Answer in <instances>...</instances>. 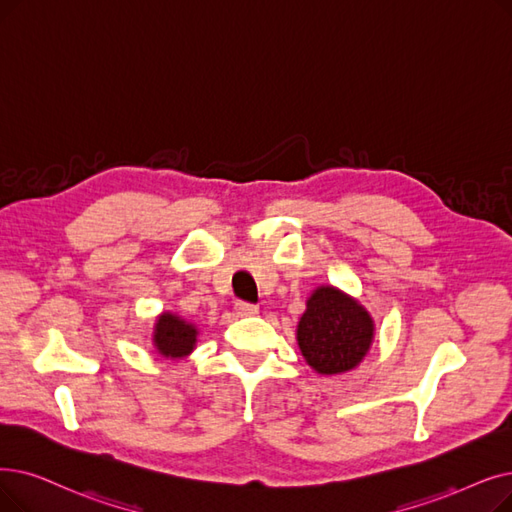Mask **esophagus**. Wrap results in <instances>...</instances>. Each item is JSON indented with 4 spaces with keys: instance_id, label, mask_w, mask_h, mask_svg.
Listing matches in <instances>:
<instances>
[{
    "instance_id": "esophagus-1",
    "label": "esophagus",
    "mask_w": 512,
    "mask_h": 512,
    "mask_svg": "<svg viewBox=\"0 0 512 512\" xmlns=\"http://www.w3.org/2000/svg\"><path fill=\"white\" fill-rule=\"evenodd\" d=\"M234 311H236V316L238 318H251V316H255V314H259V307L257 305H251V303H236L234 305Z\"/></svg>"
}]
</instances>
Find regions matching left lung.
<instances>
[{"instance_id": "1", "label": "left lung", "mask_w": 512, "mask_h": 512, "mask_svg": "<svg viewBox=\"0 0 512 512\" xmlns=\"http://www.w3.org/2000/svg\"><path fill=\"white\" fill-rule=\"evenodd\" d=\"M374 318L351 295L332 284L316 286L297 324V345L307 366L322 376L358 368L374 341Z\"/></svg>"}]
</instances>
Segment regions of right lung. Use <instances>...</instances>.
Here are the masks:
<instances>
[{"mask_svg":"<svg viewBox=\"0 0 512 512\" xmlns=\"http://www.w3.org/2000/svg\"><path fill=\"white\" fill-rule=\"evenodd\" d=\"M198 326L184 320L175 311H161L154 320L152 328V345L165 360H184L196 349Z\"/></svg>","mask_w":512,"mask_h":512,"instance_id":"1","label":"right lung"}]
</instances>
